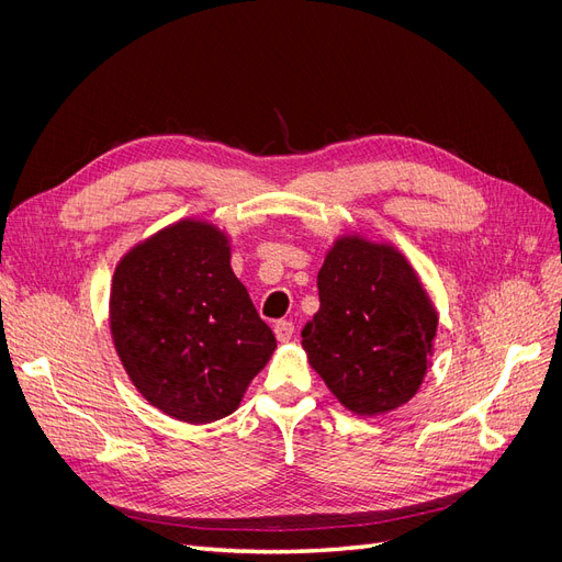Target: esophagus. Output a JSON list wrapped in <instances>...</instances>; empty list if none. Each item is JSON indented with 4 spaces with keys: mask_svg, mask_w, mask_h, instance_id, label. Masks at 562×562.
I'll return each mask as SVG.
<instances>
[{
    "mask_svg": "<svg viewBox=\"0 0 562 562\" xmlns=\"http://www.w3.org/2000/svg\"><path fill=\"white\" fill-rule=\"evenodd\" d=\"M293 333H295V326H293L291 321H279L277 326H274V335H277V339H279L281 345H285L288 339L293 337Z\"/></svg>",
    "mask_w": 562,
    "mask_h": 562,
    "instance_id": "1",
    "label": "esophagus"
}]
</instances>
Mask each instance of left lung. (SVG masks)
<instances>
[{
    "instance_id": "1",
    "label": "left lung",
    "mask_w": 562,
    "mask_h": 562,
    "mask_svg": "<svg viewBox=\"0 0 562 562\" xmlns=\"http://www.w3.org/2000/svg\"><path fill=\"white\" fill-rule=\"evenodd\" d=\"M321 307L302 330L310 366L347 411L391 413L411 401L431 366L438 314L405 255L351 232L318 269Z\"/></svg>"
}]
</instances>
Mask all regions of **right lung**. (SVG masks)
<instances>
[{
  "label": "right lung",
  "mask_w": 562,
  "mask_h": 562,
  "mask_svg": "<svg viewBox=\"0 0 562 562\" xmlns=\"http://www.w3.org/2000/svg\"><path fill=\"white\" fill-rule=\"evenodd\" d=\"M229 260L225 229L182 217L135 244L112 277L119 361L149 405L187 424L232 415L277 349Z\"/></svg>",
  "instance_id": "1"
}]
</instances>
